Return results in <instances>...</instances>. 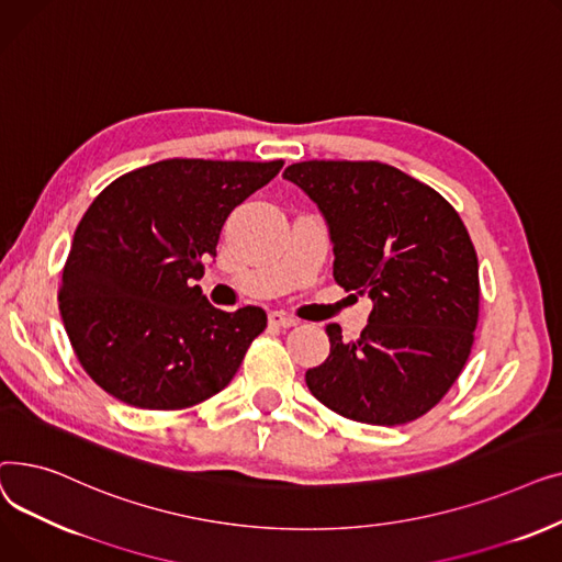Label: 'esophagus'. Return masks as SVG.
<instances>
[{
	"label": "esophagus",
	"instance_id": "esophagus-1",
	"mask_svg": "<svg viewBox=\"0 0 562 562\" xmlns=\"http://www.w3.org/2000/svg\"><path fill=\"white\" fill-rule=\"evenodd\" d=\"M269 323L276 328H293V326H299V318H293V316L276 310V312L269 314Z\"/></svg>",
	"mask_w": 562,
	"mask_h": 562
}]
</instances>
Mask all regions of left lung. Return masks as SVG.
<instances>
[{
  "mask_svg": "<svg viewBox=\"0 0 562 562\" xmlns=\"http://www.w3.org/2000/svg\"><path fill=\"white\" fill-rule=\"evenodd\" d=\"M328 223L333 276L369 293L356 341L328 323L330 356L310 392L337 415L398 426L435 407L458 380L479 323V257L453 206L380 161H301L284 170Z\"/></svg>",
  "mask_w": 562,
  "mask_h": 562,
  "instance_id": "left-lung-1",
  "label": "left lung"
}]
</instances>
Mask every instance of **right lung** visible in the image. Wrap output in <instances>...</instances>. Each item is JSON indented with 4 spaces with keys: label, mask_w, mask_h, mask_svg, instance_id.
<instances>
[{
    "label": "right lung",
    "mask_w": 562,
    "mask_h": 562,
    "mask_svg": "<svg viewBox=\"0 0 562 562\" xmlns=\"http://www.w3.org/2000/svg\"><path fill=\"white\" fill-rule=\"evenodd\" d=\"M280 168L166 159L117 177L88 206L58 310L79 364L106 394L143 409H182L227 387L266 312L216 310L195 280L234 206Z\"/></svg>",
    "instance_id": "1"
}]
</instances>
